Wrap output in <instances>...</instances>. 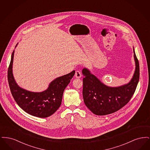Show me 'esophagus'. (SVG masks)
<instances>
[{"instance_id": "1", "label": "esophagus", "mask_w": 150, "mask_h": 150, "mask_svg": "<svg viewBox=\"0 0 150 150\" xmlns=\"http://www.w3.org/2000/svg\"><path fill=\"white\" fill-rule=\"evenodd\" d=\"M75 77L76 78H80L81 77V73L79 70H77L75 72Z\"/></svg>"}]
</instances>
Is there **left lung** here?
<instances>
[{
	"mask_svg": "<svg viewBox=\"0 0 150 150\" xmlns=\"http://www.w3.org/2000/svg\"><path fill=\"white\" fill-rule=\"evenodd\" d=\"M133 52L136 70L133 78L127 84L118 87L108 86L87 69H83L84 102L93 114L106 115L114 113L126 105L132 98L139 79V64L134 48Z\"/></svg>",
	"mask_w": 150,
	"mask_h": 150,
	"instance_id": "left-lung-1",
	"label": "left lung"
}]
</instances>
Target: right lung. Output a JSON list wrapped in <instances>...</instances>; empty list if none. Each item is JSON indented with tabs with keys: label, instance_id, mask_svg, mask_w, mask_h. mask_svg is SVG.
I'll list each match as a JSON object with an SVG mask.
<instances>
[{
	"label": "right lung",
	"instance_id": "obj_1",
	"mask_svg": "<svg viewBox=\"0 0 150 150\" xmlns=\"http://www.w3.org/2000/svg\"><path fill=\"white\" fill-rule=\"evenodd\" d=\"M13 50L8 70V80L11 93L18 105L28 114L39 117H47L53 114L61 105L64 89L74 75L70 73L54 79L48 89L42 92H32L20 88L12 74Z\"/></svg>",
	"mask_w": 150,
	"mask_h": 150
}]
</instances>
